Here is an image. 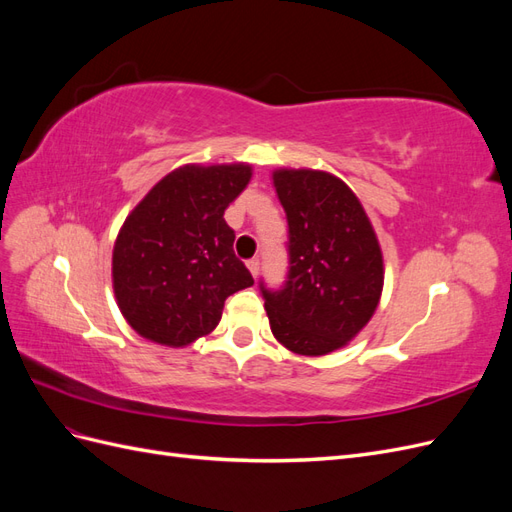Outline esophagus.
<instances>
[{
    "mask_svg": "<svg viewBox=\"0 0 512 512\" xmlns=\"http://www.w3.org/2000/svg\"><path fill=\"white\" fill-rule=\"evenodd\" d=\"M247 269H250V273H252L254 277H258V271H260V260H258V258L247 260Z\"/></svg>",
    "mask_w": 512,
    "mask_h": 512,
    "instance_id": "obj_1",
    "label": "esophagus"
}]
</instances>
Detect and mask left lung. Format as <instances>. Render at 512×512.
I'll return each mask as SVG.
<instances>
[{
	"label": "left lung",
	"mask_w": 512,
	"mask_h": 512,
	"mask_svg": "<svg viewBox=\"0 0 512 512\" xmlns=\"http://www.w3.org/2000/svg\"><path fill=\"white\" fill-rule=\"evenodd\" d=\"M273 185L288 220L290 269L282 290L260 284L271 331L294 354L348 346L374 316L384 260L361 200L312 168H277Z\"/></svg>",
	"instance_id": "8db88e82"
}]
</instances>
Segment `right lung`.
I'll list each match as a JSON object with an SVG mask.
<instances>
[{
    "label": "right lung",
    "mask_w": 512,
    "mask_h": 512,
    "mask_svg": "<svg viewBox=\"0 0 512 512\" xmlns=\"http://www.w3.org/2000/svg\"><path fill=\"white\" fill-rule=\"evenodd\" d=\"M250 179L245 162L185 164L130 211L113 247V290L138 335L168 348L190 346L218 327L230 294L254 284L224 220Z\"/></svg>",
    "instance_id": "1"
}]
</instances>
